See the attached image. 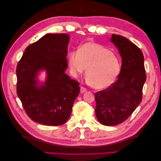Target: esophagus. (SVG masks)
Here are the masks:
<instances>
[{
  "label": "esophagus",
  "instance_id": "34e87169",
  "mask_svg": "<svg viewBox=\"0 0 161 161\" xmlns=\"http://www.w3.org/2000/svg\"><path fill=\"white\" fill-rule=\"evenodd\" d=\"M87 91V89L86 88H84L83 86H81L80 87V93H86V92Z\"/></svg>",
  "mask_w": 161,
  "mask_h": 161
}]
</instances>
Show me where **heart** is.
Instances as JSON below:
<instances>
[{"mask_svg": "<svg viewBox=\"0 0 161 161\" xmlns=\"http://www.w3.org/2000/svg\"><path fill=\"white\" fill-rule=\"evenodd\" d=\"M72 75L76 77L86 69V80L95 89H104L114 84L121 70L119 58L100 44L88 42L68 54Z\"/></svg>", "mask_w": 161, "mask_h": 161, "instance_id": "obj_1", "label": "heart"}]
</instances>
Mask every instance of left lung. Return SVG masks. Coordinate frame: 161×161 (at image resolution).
Masks as SVG:
<instances>
[{
    "label": "left lung",
    "instance_id": "obj_1",
    "mask_svg": "<svg viewBox=\"0 0 161 161\" xmlns=\"http://www.w3.org/2000/svg\"><path fill=\"white\" fill-rule=\"evenodd\" d=\"M111 42L122 57L117 81L95 93V114L102 125L115 126L125 121L142 101L146 81L144 57L141 49L120 35L113 34Z\"/></svg>",
    "mask_w": 161,
    "mask_h": 161
}]
</instances>
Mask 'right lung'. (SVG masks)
I'll return each instance as SVG.
<instances>
[{"label": "right lung", "instance_id": "right-lung-1", "mask_svg": "<svg viewBox=\"0 0 161 161\" xmlns=\"http://www.w3.org/2000/svg\"><path fill=\"white\" fill-rule=\"evenodd\" d=\"M70 36L46 34L27 47L17 65V95L26 114L33 121L59 126L69 118L80 84L65 73ZM46 72L44 82L38 75Z\"/></svg>", "mask_w": 161, "mask_h": 161}]
</instances>
